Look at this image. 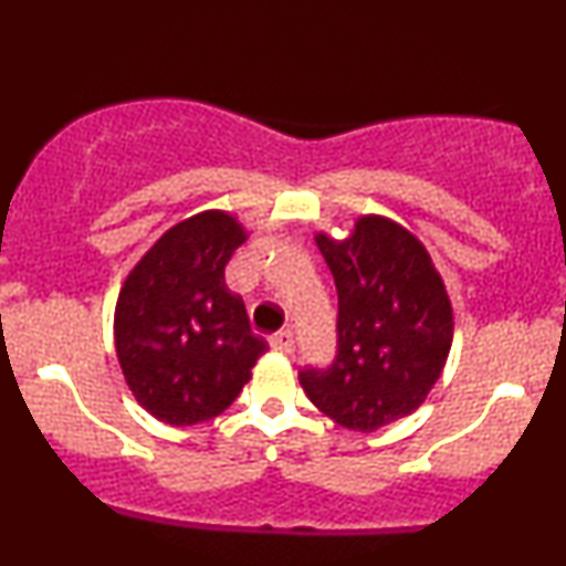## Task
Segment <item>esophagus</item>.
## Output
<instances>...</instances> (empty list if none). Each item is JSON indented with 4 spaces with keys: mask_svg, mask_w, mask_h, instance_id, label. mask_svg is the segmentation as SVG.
I'll return each mask as SVG.
<instances>
[{
    "mask_svg": "<svg viewBox=\"0 0 566 566\" xmlns=\"http://www.w3.org/2000/svg\"><path fill=\"white\" fill-rule=\"evenodd\" d=\"M271 348L274 350H282V354H292L295 350V335L290 333V329H279L276 335L269 337Z\"/></svg>",
    "mask_w": 566,
    "mask_h": 566,
    "instance_id": "1",
    "label": "esophagus"
}]
</instances>
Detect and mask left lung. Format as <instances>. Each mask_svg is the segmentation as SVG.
<instances>
[{
  "label": "left lung",
  "instance_id": "1",
  "mask_svg": "<svg viewBox=\"0 0 566 566\" xmlns=\"http://www.w3.org/2000/svg\"><path fill=\"white\" fill-rule=\"evenodd\" d=\"M337 287V356L297 375L305 396L350 431L407 418L437 386L452 346V303L426 244L386 216L348 237L316 233Z\"/></svg>",
  "mask_w": 566,
  "mask_h": 566
}]
</instances>
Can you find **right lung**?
I'll list each match as a JSON object with an SVG mask.
<instances>
[{
  "instance_id": "add662e5",
  "label": "right lung",
  "mask_w": 566,
  "mask_h": 566,
  "mask_svg": "<svg viewBox=\"0 0 566 566\" xmlns=\"http://www.w3.org/2000/svg\"><path fill=\"white\" fill-rule=\"evenodd\" d=\"M247 237L231 212H197L161 233L122 284L116 359L138 405L161 423L193 426L229 409L269 350L226 284V263Z\"/></svg>"
}]
</instances>
